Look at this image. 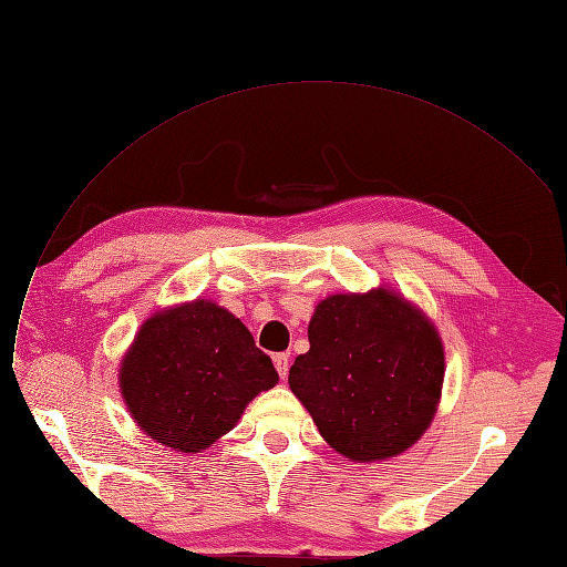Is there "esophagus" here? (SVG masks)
I'll use <instances>...</instances> for the list:
<instances>
[{"label": "esophagus", "mask_w": 567, "mask_h": 567, "mask_svg": "<svg viewBox=\"0 0 567 567\" xmlns=\"http://www.w3.org/2000/svg\"><path fill=\"white\" fill-rule=\"evenodd\" d=\"M272 361H275V369H277L279 378L286 380L288 378V369H290V354L288 352H277L272 357Z\"/></svg>", "instance_id": "1"}]
</instances>
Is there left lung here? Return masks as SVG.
<instances>
[{
  "instance_id": "8db88e82",
  "label": "left lung",
  "mask_w": 567,
  "mask_h": 567,
  "mask_svg": "<svg viewBox=\"0 0 567 567\" xmlns=\"http://www.w3.org/2000/svg\"><path fill=\"white\" fill-rule=\"evenodd\" d=\"M288 384L322 440L352 462L401 455L435 419L444 346L430 318L386 288L329 295Z\"/></svg>"
}]
</instances>
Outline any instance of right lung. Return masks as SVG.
<instances>
[{"mask_svg":"<svg viewBox=\"0 0 567 567\" xmlns=\"http://www.w3.org/2000/svg\"><path fill=\"white\" fill-rule=\"evenodd\" d=\"M277 382L272 359L256 348L251 331L210 299L151 316L118 371L135 423L181 453L208 449Z\"/></svg>","mask_w":567,"mask_h":567,"instance_id":"obj_1","label":"right lung"}]
</instances>
